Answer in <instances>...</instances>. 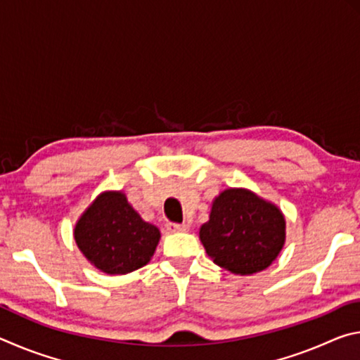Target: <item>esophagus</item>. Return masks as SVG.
<instances>
[{"mask_svg":"<svg viewBox=\"0 0 360 360\" xmlns=\"http://www.w3.org/2000/svg\"><path fill=\"white\" fill-rule=\"evenodd\" d=\"M167 229L169 231H187L188 230V225L187 224H176V222H169L167 225Z\"/></svg>","mask_w":360,"mask_h":360,"instance_id":"34e87169","label":"esophagus"}]
</instances>
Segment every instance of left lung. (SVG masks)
<instances>
[{
	"mask_svg": "<svg viewBox=\"0 0 360 360\" xmlns=\"http://www.w3.org/2000/svg\"><path fill=\"white\" fill-rule=\"evenodd\" d=\"M285 221L275 205L246 188H229L214 200L200 240L216 265L236 275L265 270L278 257Z\"/></svg>",
	"mask_w": 360,
	"mask_h": 360,
	"instance_id": "1",
	"label": "left lung"
}]
</instances>
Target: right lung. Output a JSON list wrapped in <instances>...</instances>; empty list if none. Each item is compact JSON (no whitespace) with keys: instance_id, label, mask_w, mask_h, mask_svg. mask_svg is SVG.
Returning a JSON list of instances; mask_svg holds the SVG:
<instances>
[{"instance_id":"add662e5","label":"right lung","mask_w":360,"mask_h":360,"mask_svg":"<svg viewBox=\"0 0 360 360\" xmlns=\"http://www.w3.org/2000/svg\"><path fill=\"white\" fill-rule=\"evenodd\" d=\"M75 240L98 270L108 275H125L148 264L160 231L143 221L124 193L105 192L79 219Z\"/></svg>"}]
</instances>
